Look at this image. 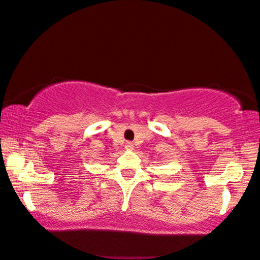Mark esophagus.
Returning a JSON list of instances; mask_svg holds the SVG:
<instances>
[{
	"mask_svg": "<svg viewBox=\"0 0 260 260\" xmlns=\"http://www.w3.org/2000/svg\"><path fill=\"white\" fill-rule=\"evenodd\" d=\"M124 147H126V150H128V151H131V150H133V144L132 143H126V145H124Z\"/></svg>",
	"mask_w": 260,
	"mask_h": 260,
	"instance_id": "34e87169",
	"label": "esophagus"
}]
</instances>
